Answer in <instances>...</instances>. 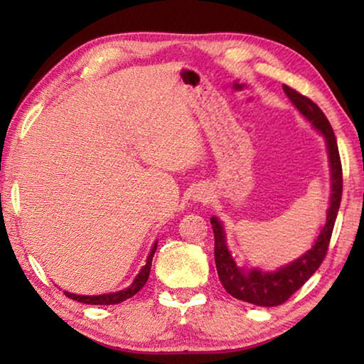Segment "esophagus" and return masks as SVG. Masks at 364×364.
Listing matches in <instances>:
<instances>
[{"label": "esophagus", "instance_id": "1", "mask_svg": "<svg viewBox=\"0 0 364 364\" xmlns=\"http://www.w3.org/2000/svg\"><path fill=\"white\" fill-rule=\"evenodd\" d=\"M197 199H199L200 202H207L210 197H208V194H200V196H197Z\"/></svg>", "mask_w": 364, "mask_h": 364}]
</instances>
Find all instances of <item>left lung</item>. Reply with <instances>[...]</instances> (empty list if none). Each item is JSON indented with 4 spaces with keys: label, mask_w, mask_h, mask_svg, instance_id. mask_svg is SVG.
Instances as JSON below:
<instances>
[{
    "label": "left lung",
    "mask_w": 364,
    "mask_h": 364,
    "mask_svg": "<svg viewBox=\"0 0 364 364\" xmlns=\"http://www.w3.org/2000/svg\"><path fill=\"white\" fill-rule=\"evenodd\" d=\"M284 91L289 100L294 102V106L300 110L301 115L306 117L313 123V127L324 134L326 143H328L332 173L331 207L328 210V217H326V225L316 237L311 250H308L305 255H301L287 267L274 271V273H262L258 269H239L226 249L223 226L215 217L210 220L215 236V264H217L220 282L226 289V292L231 294L234 299L247 301V304L257 306L282 305L311 278V274L319 268V264L323 263L326 254H328L332 230H334L342 199V162L341 156H338L336 134L328 117L310 97L299 93L291 86L284 85Z\"/></svg>",
    "instance_id": "8db88e82"
}]
</instances>
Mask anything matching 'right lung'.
<instances>
[{
	"instance_id": "1",
	"label": "right lung",
	"mask_w": 364,
	"mask_h": 364,
	"mask_svg": "<svg viewBox=\"0 0 364 364\" xmlns=\"http://www.w3.org/2000/svg\"><path fill=\"white\" fill-rule=\"evenodd\" d=\"M156 250H157V244H154L151 254H149V257H147L146 267L141 269V273L136 276V279L133 281V284L130 287L123 289V291L114 292V294H102V295H75V294L65 292V295L72 300L82 301V304H86V305H115V304H120V301L133 297L134 294H138L141 289L144 287V284L147 282V278H149L151 267H152V257H154V254H156Z\"/></svg>"
}]
</instances>
